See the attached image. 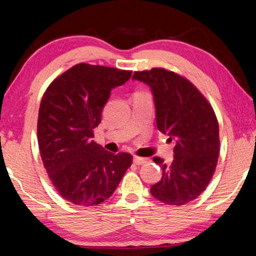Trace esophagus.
<instances>
[{"label":"esophagus","mask_w":256,"mask_h":256,"mask_svg":"<svg viewBox=\"0 0 256 256\" xmlns=\"http://www.w3.org/2000/svg\"><path fill=\"white\" fill-rule=\"evenodd\" d=\"M134 163L136 164V166H142V164L146 163V158H143V157L135 156V157H134Z\"/></svg>","instance_id":"obj_1"}]
</instances>
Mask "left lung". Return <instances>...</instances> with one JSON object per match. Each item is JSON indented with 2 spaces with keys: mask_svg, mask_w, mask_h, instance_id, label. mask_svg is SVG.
Listing matches in <instances>:
<instances>
[{
  "mask_svg": "<svg viewBox=\"0 0 256 256\" xmlns=\"http://www.w3.org/2000/svg\"><path fill=\"white\" fill-rule=\"evenodd\" d=\"M132 79L150 86L160 132L174 141L170 166L160 157L163 176L154 184L152 197L168 205L180 206L199 197L212 180L218 163L219 124L208 99L184 76L166 68L136 71Z\"/></svg>",
  "mask_w": 256,
  "mask_h": 256,
  "instance_id": "8db88e82",
  "label": "left lung"
}]
</instances>
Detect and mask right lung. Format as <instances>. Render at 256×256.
<instances>
[{"mask_svg":"<svg viewBox=\"0 0 256 256\" xmlns=\"http://www.w3.org/2000/svg\"><path fill=\"white\" fill-rule=\"evenodd\" d=\"M130 76L132 71L80 62L57 76L42 98L37 122L42 160L56 190L72 204H101L132 166L130 154L115 155L93 141L110 90Z\"/></svg>","mask_w":256,"mask_h":256,"instance_id":"1","label":"right lung"}]
</instances>
